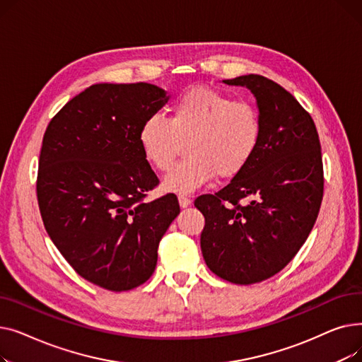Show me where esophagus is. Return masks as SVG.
Masks as SVG:
<instances>
[{"label": "esophagus", "mask_w": 362, "mask_h": 362, "mask_svg": "<svg viewBox=\"0 0 362 362\" xmlns=\"http://www.w3.org/2000/svg\"><path fill=\"white\" fill-rule=\"evenodd\" d=\"M179 204H180L182 208H186V206H189V205L192 204V199L189 198V197H186V195H179Z\"/></svg>", "instance_id": "1"}]
</instances>
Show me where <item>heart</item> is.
<instances>
[{"instance_id":"heart-1","label":"heart","mask_w":362,"mask_h":362,"mask_svg":"<svg viewBox=\"0 0 362 362\" xmlns=\"http://www.w3.org/2000/svg\"><path fill=\"white\" fill-rule=\"evenodd\" d=\"M261 136V116L252 103L206 86L182 93L170 119L154 112L139 129L144 156L160 171L170 170L186 142V158L164 180L167 191L180 194L197 191L217 175H240L257 154Z\"/></svg>"}]
</instances>
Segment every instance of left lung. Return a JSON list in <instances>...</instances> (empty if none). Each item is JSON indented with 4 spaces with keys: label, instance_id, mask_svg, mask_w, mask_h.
I'll use <instances>...</instances> for the list:
<instances>
[{
    "label": "left lung",
    "instance_id": "1",
    "mask_svg": "<svg viewBox=\"0 0 362 362\" xmlns=\"http://www.w3.org/2000/svg\"><path fill=\"white\" fill-rule=\"evenodd\" d=\"M257 100L262 136L240 175L214 195H201V251L214 274L252 284L283 270L307 240L325 189L321 145L310 112L259 74L223 81Z\"/></svg>",
    "mask_w": 362,
    "mask_h": 362
}]
</instances>
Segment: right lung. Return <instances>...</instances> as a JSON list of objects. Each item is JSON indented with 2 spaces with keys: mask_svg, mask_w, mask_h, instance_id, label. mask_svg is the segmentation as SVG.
Here are the masks:
<instances>
[{
  "mask_svg": "<svg viewBox=\"0 0 362 362\" xmlns=\"http://www.w3.org/2000/svg\"><path fill=\"white\" fill-rule=\"evenodd\" d=\"M167 100L151 83H97L45 130L36 180L45 230L76 273L107 291L152 276L160 240L180 213L175 194L144 201L160 180L139 129Z\"/></svg>",
  "mask_w": 362,
  "mask_h": 362,
  "instance_id": "1",
  "label": "right lung"
}]
</instances>
